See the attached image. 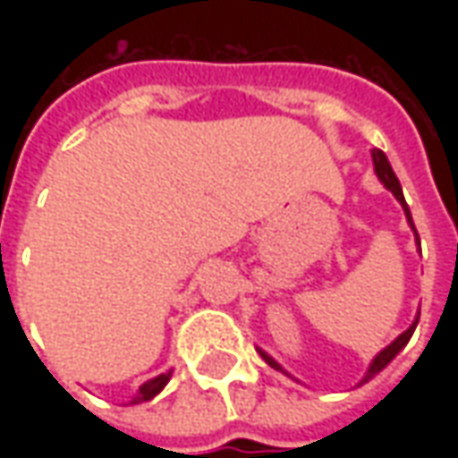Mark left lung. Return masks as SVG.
Instances as JSON below:
<instances>
[{
  "label": "left lung",
  "instance_id": "1",
  "mask_svg": "<svg viewBox=\"0 0 458 458\" xmlns=\"http://www.w3.org/2000/svg\"><path fill=\"white\" fill-rule=\"evenodd\" d=\"M372 163H375V173H377V178L385 183V188L387 191H393V196H395L397 201H400V206H403V211H405V216H408V224H411V229L415 232V226H413V216H411V208H408V203H405V196H403V188H400V181H397V175L393 173V167H390V163H387V157H385V152L382 150H372ZM415 239H418V232H415ZM420 244V242H418ZM418 318H420V313H418ZM418 318H415L413 324L408 326L400 336H397L395 342L390 344V346H385L382 352H379L377 357L372 360V364H369V369H367V375H364V379H361L360 385H364V382H369V379L375 377L377 372H382L390 361L395 360V354L405 346V344L411 342V336H413V331H415V326H418ZM259 354H262V360L267 361L270 367H275V369H280V372H285L277 361L270 357V354H265L262 349H257ZM288 375V372H285Z\"/></svg>",
  "mask_w": 458,
  "mask_h": 458
}]
</instances>
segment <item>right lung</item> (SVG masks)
Listing matches in <instances>:
<instances>
[{
  "instance_id": "add662e5",
  "label": "right lung",
  "mask_w": 458,
  "mask_h": 458,
  "mask_svg": "<svg viewBox=\"0 0 458 458\" xmlns=\"http://www.w3.org/2000/svg\"><path fill=\"white\" fill-rule=\"evenodd\" d=\"M170 375H173V372H163V375H157V377L148 379V382H145V385H142V387L137 390V395L130 400V405H137V403H148V400H152V397L157 395V393H160V390L165 387L167 379H170Z\"/></svg>"
}]
</instances>
